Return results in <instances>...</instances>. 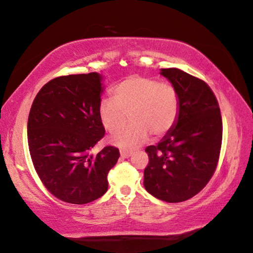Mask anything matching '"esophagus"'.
<instances>
[{
    "label": "esophagus",
    "mask_w": 253,
    "mask_h": 253,
    "mask_svg": "<svg viewBox=\"0 0 253 253\" xmlns=\"http://www.w3.org/2000/svg\"><path fill=\"white\" fill-rule=\"evenodd\" d=\"M121 155L124 158H128L131 155V152L130 151H121Z\"/></svg>",
    "instance_id": "esophagus-1"
}]
</instances>
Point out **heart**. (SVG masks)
<instances>
[{"label":"heart","mask_w":253,"mask_h":253,"mask_svg":"<svg viewBox=\"0 0 253 253\" xmlns=\"http://www.w3.org/2000/svg\"><path fill=\"white\" fill-rule=\"evenodd\" d=\"M113 98L98 104V117L109 132H116L131 115L133 123L111 137L117 146L131 149L151 134L160 138L172 129L179 114L178 93L172 84L138 75H131L111 90Z\"/></svg>","instance_id":"obj_1"}]
</instances>
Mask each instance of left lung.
<instances>
[{"mask_svg": "<svg viewBox=\"0 0 253 253\" xmlns=\"http://www.w3.org/2000/svg\"><path fill=\"white\" fill-rule=\"evenodd\" d=\"M179 98L177 122L157 145L146 147L144 186L169 203L184 202L203 190L219 163L222 117L212 89L176 68L162 69Z\"/></svg>", "mask_w": 253, "mask_h": 253, "instance_id": "left-lung-1", "label": "left lung"}]
</instances>
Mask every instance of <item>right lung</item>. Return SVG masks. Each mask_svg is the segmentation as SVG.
I'll return each mask as SVG.
<instances>
[{
    "label": "right lung",
    "instance_id": "obj_1",
    "mask_svg": "<svg viewBox=\"0 0 253 253\" xmlns=\"http://www.w3.org/2000/svg\"><path fill=\"white\" fill-rule=\"evenodd\" d=\"M101 77L97 72L60 76L37 93L28 119V144L34 169L55 198L85 204L108 190L109 170L119 149L90 153L105 136L98 117Z\"/></svg>",
    "mask_w": 253,
    "mask_h": 253
}]
</instances>
